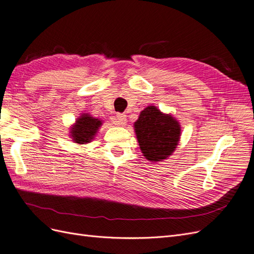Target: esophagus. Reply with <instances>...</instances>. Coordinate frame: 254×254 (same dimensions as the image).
I'll list each match as a JSON object with an SVG mask.
<instances>
[{"mask_svg":"<svg viewBox=\"0 0 254 254\" xmlns=\"http://www.w3.org/2000/svg\"><path fill=\"white\" fill-rule=\"evenodd\" d=\"M127 115L126 114H117L116 116V125L117 126H121V127H125L127 126Z\"/></svg>","mask_w":254,"mask_h":254,"instance_id":"obj_1","label":"esophagus"}]
</instances>
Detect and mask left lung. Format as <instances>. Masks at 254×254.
Listing matches in <instances>:
<instances>
[{
	"label": "left lung",
	"mask_w": 254,
	"mask_h": 254,
	"mask_svg": "<svg viewBox=\"0 0 254 254\" xmlns=\"http://www.w3.org/2000/svg\"><path fill=\"white\" fill-rule=\"evenodd\" d=\"M134 127L143 156L152 162L171 156L181 139L179 122L153 105L140 112Z\"/></svg>",
	"instance_id": "1"
}]
</instances>
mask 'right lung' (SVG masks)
Listing matches in <instances>:
<instances>
[{
	"instance_id": "add662e5",
	"label": "right lung",
	"mask_w": 254,
	"mask_h": 254,
	"mask_svg": "<svg viewBox=\"0 0 254 254\" xmlns=\"http://www.w3.org/2000/svg\"><path fill=\"white\" fill-rule=\"evenodd\" d=\"M102 125V120L94 118L88 114H82L70 127V137L72 141L79 144L91 142Z\"/></svg>"
}]
</instances>
